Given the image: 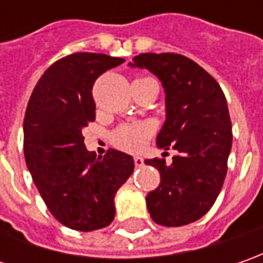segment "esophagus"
<instances>
[{
	"label": "esophagus",
	"instance_id": "esophagus-1",
	"mask_svg": "<svg viewBox=\"0 0 263 263\" xmlns=\"http://www.w3.org/2000/svg\"><path fill=\"white\" fill-rule=\"evenodd\" d=\"M135 165H136V167H142V165H143V158L135 157Z\"/></svg>",
	"mask_w": 263,
	"mask_h": 263
}]
</instances>
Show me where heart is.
<instances>
[{
	"label": "heart",
	"mask_w": 263,
	"mask_h": 263,
	"mask_svg": "<svg viewBox=\"0 0 263 263\" xmlns=\"http://www.w3.org/2000/svg\"><path fill=\"white\" fill-rule=\"evenodd\" d=\"M149 80L147 77L137 79L136 82ZM154 135V130L149 124L145 123H133V124H123L112 133V142L117 147L126 152H139L146 146L149 139Z\"/></svg>",
	"instance_id": "b5f03b06"
}]
</instances>
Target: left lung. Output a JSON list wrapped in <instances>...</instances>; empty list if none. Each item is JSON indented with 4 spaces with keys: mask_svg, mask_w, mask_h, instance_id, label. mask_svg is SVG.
<instances>
[{
    "mask_svg": "<svg viewBox=\"0 0 263 263\" xmlns=\"http://www.w3.org/2000/svg\"><path fill=\"white\" fill-rule=\"evenodd\" d=\"M130 66L147 68L162 82L167 120L157 145L178 152L170 165L158 158L145 161L161 174L159 186L147 193V211L159 226H186L212 208L226 180L233 142L227 99L217 80L184 55L139 54Z\"/></svg>",
    "mask_w": 263,
    "mask_h": 263,
    "instance_id": "obj_1",
    "label": "left lung"
}]
</instances>
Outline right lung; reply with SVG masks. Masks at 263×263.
I'll return each mask as SVG.
<instances>
[{"mask_svg":"<svg viewBox=\"0 0 263 263\" xmlns=\"http://www.w3.org/2000/svg\"><path fill=\"white\" fill-rule=\"evenodd\" d=\"M121 63L105 54H70L48 67L27 102L26 165L49 212L71 230L109 226L117 190L135 168L133 158L116 149L104 158L89 152L82 133L95 121V80Z\"/></svg>","mask_w":263,"mask_h":263,"instance_id":"right-lung-1","label":"right lung"}]
</instances>
